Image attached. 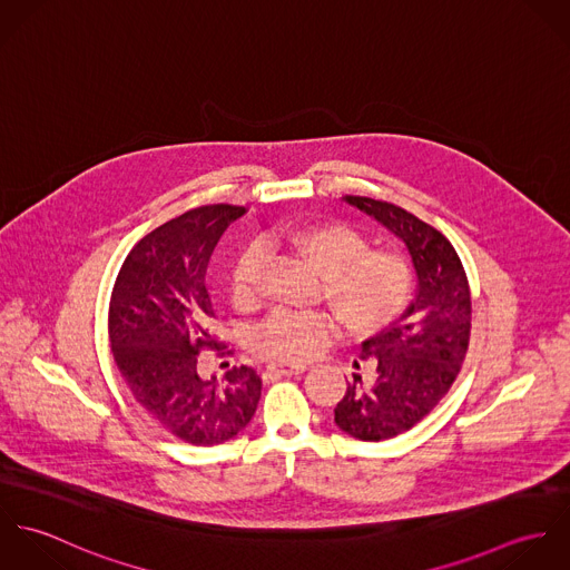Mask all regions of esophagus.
<instances>
[{"label":"esophagus","mask_w":570,"mask_h":570,"mask_svg":"<svg viewBox=\"0 0 570 570\" xmlns=\"http://www.w3.org/2000/svg\"><path fill=\"white\" fill-rule=\"evenodd\" d=\"M307 366L305 364H269L265 371V377H292L298 373H305Z\"/></svg>","instance_id":"1"}]
</instances>
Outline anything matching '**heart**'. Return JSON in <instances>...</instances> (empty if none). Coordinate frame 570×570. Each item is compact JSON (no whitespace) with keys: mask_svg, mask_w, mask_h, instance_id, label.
Listing matches in <instances>:
<instances>
[{"mask_svg":"<svg viewBox=\"0 0 570 570\" xmlns=\"http://www.w3.org/2000/svg\"><path fill=\"white\" fill-rule=\"evenodd\" d=\"M269 252H285L323 278V298L335 321L351 335H371L391 325L406 307L412 274L395 249H371L368 239L348 224L314 219L283 226L265 237ZM265 256L247 247L230 267V298L252 307ZM333 333L323 314H274L252 335V348L269 362L303 360Z\"/></svg>","mask_w":570,"mask_h":570,"instance_id":"b5f03b06","label":"heart"}]
</instances>
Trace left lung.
<instances>
[{"mask_svg": "<svg viewBox=\"0 0 570 570\" xmlns=\"http://www.w3.org/2000/svg\"><path fill=\"white\" fill-rule=\"evenodd\" d=\"M406 244L416 292L406 314L362 342L371 375H353L335 406V425L360 441H386L416 425L461 373L472 331L468 274L452 244L391 202L344 195ZM360 368V364H355Z\"/></svg>", "mask_w": 570, "mask_h": 570, "instance_id": "left-lung-1", "label": "left lung"}]
</instances>
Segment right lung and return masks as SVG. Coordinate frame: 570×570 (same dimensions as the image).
<instances>
[{
	"instance_id": "obj_1",
	"label": "right lung",
	"mask_w": 570,
	"mask_h": 570,
	"mask_svg": "<svg viewBox=\"0 0 570 570\" xmlns=\"http://www.w3.org/2000/svg\"><path fill=\"white\" fill-rule=\"evenodd\" d=\"M244 213L213 204L166 222L134 245L109 301V344L122 382L166 432L190 445L235 439L261 400L263 382L249 366L230 368L222 382L197 373L199 351L226 355L210 328L206 267Z\"/></svg>"
}]
</instances>
